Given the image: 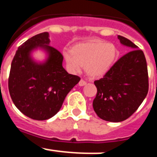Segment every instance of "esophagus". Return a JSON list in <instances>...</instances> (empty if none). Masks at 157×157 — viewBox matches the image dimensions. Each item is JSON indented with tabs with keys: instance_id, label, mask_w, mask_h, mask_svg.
Segmentation results:
<instances>
[{
	"instance_id": "esophagus-1",
	"label": "esophagus",
	"mask_w": 157,
	"mask_h": 157,
	"mask_svg": "<svg viewBox=\"0 0 157 157\" xmlns=\"http://www.w3.org/2000/svg\"><path fill=\"white\" fill-rule=\"evenodd\" d=\"M85 84H86V82L84 80H83V79H81V80H80V82H79V85H80V86H84Z\"/></svg>"
}]
</instances>
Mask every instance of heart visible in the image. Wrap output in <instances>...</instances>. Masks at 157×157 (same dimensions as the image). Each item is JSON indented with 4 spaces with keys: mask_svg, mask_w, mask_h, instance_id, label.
Segmentation results:
<instances>
[{
    "mask_svg": "<svg viewBox=\"0 0 157 157\" xmlns=\"http://www.w3.org/2000/svg\"><path fill=\"white\" fill-rule=\"evenodd\" d=\"M119 55V51L113 44L98 39L74 45L71 52L63 53L70 69L80 71L85 67L86 74L91 78L103 77L113 66Z\"/></svg>",
    "mask_w": 157,
    "mask_h": 157,
    "instance_id": "b5f03b06",
    "label": "heart"
}]
</instances>
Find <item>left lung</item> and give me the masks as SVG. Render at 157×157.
<instances>
[{"mask_svg": "<svg viewBox=\"0 0 157 157\" xmlns=\"http://www.w3.org/2000/svg\"><path fill=\"white\" fill-rule=\"evenodd\" d=\"M122 44L132 48L103 76L94 81L97 93L94 109L102 120L121 122L133 115L147 97L149 77L145 55L129 39L118 36Z\"/></svg>", "mask_w": 157, "mask_h": 157, "instance_id": "left-lung-1", "label": "left lung"}]
</instances>
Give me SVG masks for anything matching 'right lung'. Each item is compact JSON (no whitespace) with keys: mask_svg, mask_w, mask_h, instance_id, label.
Instances as JSON below:
<instances>
[{"mask_svg":"<svg viewBox=\"0 0 157 157\" xmlns=\"http://www.w3.org/2000/svg\"><path fill=\"white\" fill-rule=\"evenodd\" d=\"M49 33L32 36L18 48L11 63L8 89L12 101L22 113L36 121L54 117L61 108L68 93L80 77L69 74L62 66L61 53L49 45ZM37 46L49 54L45 64L31 60L30 51Z\"/></svg>","mask_w":157,"mask_h":157,"instance_id":"add662e5","label":"right lung"}]
</instances>
